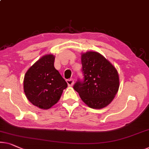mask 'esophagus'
<instances>
[{"label":"esophagus","mask_w":149,"mask_h":149,"mask_svg":"<svg viewBox=\"0 0 149 149\" xmlns=\"http://www.w3.org/2000/svg\"><path fill=\"white\" fill-rule=\"evenodd\" d=\"M66 81H67L68 85L70 86H72L73 85H74V80L73 79H67V80H66Z\"/></svg>","instance_id":"1"}]
</instances>
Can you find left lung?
<instances>
[{"label":"left lung","instance_id":"8db88e82","mask_svg":"<svg viewBox=\"0 0 149 149\" xmlns=\"http://www.w3.org/2000/svg\"><path fill=\"white\" fill-rule=\"evenodd\" d=\"M84 78L74 89L90 108L101 109L114 100L120 86L118 71L102 55L96 52L81 53Z\"/></svg>","mask_w":149,"mask_h":149}]
</instances>
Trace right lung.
Wrapping results in <instances>:
<instances>
[{"instance_id": "right-lung-1", "label": "right lung", "mask_w": 149, "mask_h": 149, "mask_svg": "<svg viewBox=\"0 0 149 149\" xmlns=\"http://www.w3.org/2000/svg\"><path fill=\"white\" fill-rule=\"evenodd\" d=\"M55 56L43 55L26 72L23 88L26 98L33 105L47 110L57 103L64 89L68 87L54 67Z\"/></svg>"}]
</instances>
